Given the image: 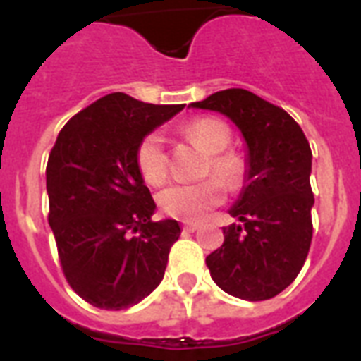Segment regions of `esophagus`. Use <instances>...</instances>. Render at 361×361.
<instances>
[{
    "instance_id": "obj_1",
    "label": "esophagus",
    "mask_w": 361,
    "mask_h": 361,
    "mask_svg": "<svg viewBox=\"0 0 361 361\" xmlns=\"http://www.w3.org/2000/svg\"><path fill=\"white\" fill-rule=\"evenodd\" d=\"M183 231H185V232H197L198 225H197V223H183Z\"/></svg>"
}]
</instances>
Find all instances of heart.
<instances>
[{"mask_svg": "<svg viewBox=\"0 0 361 361\" xmlns=\"http://www.w3.org/2000/svg\"><path fill=\"white\" fill-rule=\"evenodd\" d=\"M183 136L208 155L202 176H215L200 183H172L157 195L159 208L169 217L180 221H202L214 208L225 200L228 189L241 187L247 174V164L236 152H228L231 129L217 118H198L183 127ZM136 166L149 185H159L169 176V157L163 136L149 133L142 138L136 149Z\"/></svg>", "mask_w": 361, "mask_h": 361, "instance_id": "1", "label": "heart"}]
</instances>
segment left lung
<instances>
[{
    "label": "left lung",
    "instance_id": "1",
    "mask_svg": "<svg viewBox=\"0 0 361 361\" xmlns=\"http://www.w3.org/2000/svg\"><path fill=\"white\" fill-rule=\"evenodd\" d=\"M191 106L226 116L247 146L245 185L228 209L241 225L225 226L223 245L206 257L212 279L231 296L269 300L296 279L311 247L307 138L285 110L241 87Z\"/></svg>",
    "mask_w": 361,
    "mask_h": 361
}]
</instances>
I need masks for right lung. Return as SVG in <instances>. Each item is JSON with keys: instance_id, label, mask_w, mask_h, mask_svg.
Here are the masks:
<instances>
[{"instance_id": "add662e5", "label": "right lung", "mask_w": 361, "mask_h": 361, "mask_svg": "<svg viewBox=\"0 0 361 361\" xmlns=\"http://www.w3.org/2000/svg\"><path fill=\"white\" fill-rule=\"evenodd\" d=\"M180 110L110 93L73 116L50 152L48 225L65 279L95 307L136 305L163 281L181 228L174 219L152 221L155 202L136 149Z\"/></svg>"}]
</instances>
